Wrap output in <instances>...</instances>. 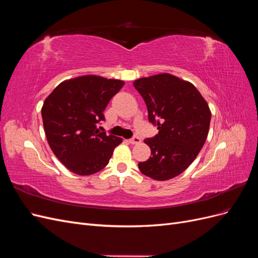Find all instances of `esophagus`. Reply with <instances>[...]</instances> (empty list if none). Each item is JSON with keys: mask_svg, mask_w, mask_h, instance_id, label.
I'll list each match as a JSON object with an SVG mask.
<instances>
[{"mask_svg": "<svg viewBox=\"0 0 258 258\" xmlns=\"http://www.w3.org/2000/svg\"><path fill=\"white\" fill-rule=\"evenodd\" d=\"M129 142L131 143V144H139L140 142H141V139H140L139 137H134V138H131L130 140H129Z\"/></svg>", "mask_w": 258, "mask_h": 258, "instance_id": "esophagus-1", "label": "esophagus"}]
</instances>
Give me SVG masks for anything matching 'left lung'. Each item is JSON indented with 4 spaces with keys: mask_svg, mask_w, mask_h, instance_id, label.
<instances>
[{
    "mask_svg": "<svg viewBox=\"0 0 258 258\" xmlns=\"http://www.w3.org/2000/svg\"><path fill=\"white\" fill-rule=\"evenodd\" d=\"M134 86L145 101L148 120L159 130L144 140L152 156L139 162V169L157 181L173 178L189 167L206 142L209 105L192 84L168 73L139 79Z\"/></svg>",
    "mask_w": 258,
    "mask_h": 258,
    "instance_id": "1",
    "label": "left lung"
}]
</instances>
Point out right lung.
<instances>
[{"label":"right lung","mask_w":258,"mask_h":258,"mask_svg":"<svg viewBox=\"0 0 258 258\" xmlns=\"http://www.w3.org/2000/svg\"><path fill=\"white\" fill-rule=\"evenodd\" d=\"M122 81L96 75L59 84L46 98L42 118L46 138L56 157L73 173L90 175L110 161L121 139L100 131L104 110L123 86Z\"/></svg>","instance_id":"right-lung-1"}]
</instances>
